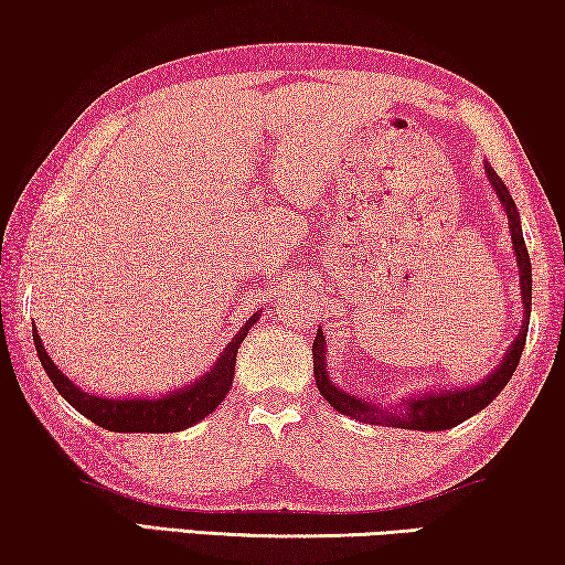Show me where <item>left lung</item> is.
Listing matches in <instances>:
<instances>
[{"mask_svg": "<svg viewBox=\"0 0 565 565\" xmlns=\"http://www.w3.org/2000/svg\"><path fill=\"white\" fill-rule=\"evenodd\" d=\"M486 177H489L493 192H497L501 207H504L509 218V231H512V249L516 257V267H520V290H522V306H524V321L520 334H516L514 344L509 347V352L501 360V365L486 377V381L476 385H466V388H450V391H431L422 393V396H408L404 404L396 406H383L375 404L365 396H354V393L337 388V383L329 377L327 367V339L323 331H316L313 339V375L316 385H319L321 396L337 408L339 414L352 416V419H362L367 424H385V427H401V429H416V431H439V429H452L462 424L470 416L481 412L499 396L501 388L509 383V377L514 375L516 365H520L524 339H527L530 327V306H532V265L527 246L522 238L520 226V213L512 195H509L507 184L501 182V177L486 164Z\"/></svg>", "mask_w": 565, "mask_h": 565, "instance_id": "8db88e82", "label": "left lung"}]
</instances>
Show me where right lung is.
<instances>
[{"label": "right lung", "mask_w": 565, "mask_h": 565, "mask_svg": "<svg viewBox=\"0 0 565 565\" xmlns=\"http://www.w3.org/2000/svg\"><path fill=\"white\" fill-rule=\"evenodd\" d=\"M259 313H254L249 321L244 323L242 331L231 339L226 350L221 352V358L215 360L211 373H205L200 381L177 388L167 396L159 398H103L95 393H84L82 388L68 381L61 370L53 365L51 354L45 352V347L38 337V329H33L35 350L41 358V365L49 373L51 383L56 385V391L72 404L82 416H87L89 422H95L97 427L110 429V431H151V435H161V431H182L205 419L207 414L215 412V406L226 398L236 373V352L242 347L244 337L249 334V329L257 323Z\"/></svg>", "instance_id": "1"}]
</instances>
